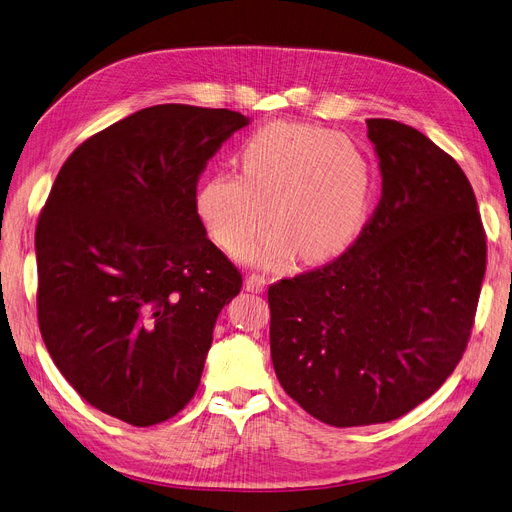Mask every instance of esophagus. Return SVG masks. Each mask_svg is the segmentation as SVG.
Returning a JSON list of instances; mask_svg holds the SVG:
<instances>
[{"mask_svg": "<svg viewBox=\"0 0 512 512\" xmlns=\"http://www.w3.org/2000/svg\"><path fill=\"white\" fill-rule=\"evenodd\" d=\"M243 285H246V289L252 291V294H262V291L266 289V279L262 275L252 273V275L246 277V283H243Z\"/></svg>", "mask_w": 512, "mask_h": 512, "instance_id": "1", "label": "esophagus"}]
</instances>
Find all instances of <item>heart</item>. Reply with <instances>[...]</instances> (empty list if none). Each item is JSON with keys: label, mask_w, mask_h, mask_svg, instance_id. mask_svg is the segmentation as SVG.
<instances>
[{"label": "heart", "mask_w": 512, "mask_h": 512, "mask_svg": "<svg viewBox=\"0 0 512 512\" xmlns=\"http://www.w3.org/2000/svg\"><path fill=\"white\" fill-rule=\"evenodd\" d=\"M241 175L218 170L196 193L204 231L227 254H237L268 222L274 231L243 258L275 266L294 252L325 262L348 250L367 225L375 170L356 141L319 125L275 120L243 141Z\"/></svg>", "instance_id": "1"}]
</instances>
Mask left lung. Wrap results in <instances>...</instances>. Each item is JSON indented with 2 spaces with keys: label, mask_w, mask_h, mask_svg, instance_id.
Masks as SVG:
<instances>
[{
  "label": "left lung",
  "mask_w": 512,
  "mask_h": 512,
  "mask_svg": "<svg viewBox=\"0 0 512 512\" xmlns=\"http://www.w3.org/2000/svg\"><path fill=\"white\" fill-rule=\"evenodd\" d=\"M381 200L352 246L269 287L279 383L333 427L394 421L452 375L488 262L473 187L421 131L367 120Z\"/></svg>",
  "instance_id": "left-lung-1"
}]
</instances>
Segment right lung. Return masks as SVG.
Here are the masks:
<instances>
[{
    "label": "right lung",
    "mask_w": 512,
    "mask_h": 512,
    "mask_svg": "<svg viewBox=\"0 0 512 512\" xmlns=\"http://www.w3.org/2000/svg\"><path fill=\"white\" fill-rule=\"evenodd\" d=\"M248 118L160 104L91 135L62 164L39 214L37 321L77 394L135 427L196 394L237 266L196 212L208 160Z\"/></svg>",
    "instance_id": "1"
}]
</instances>
